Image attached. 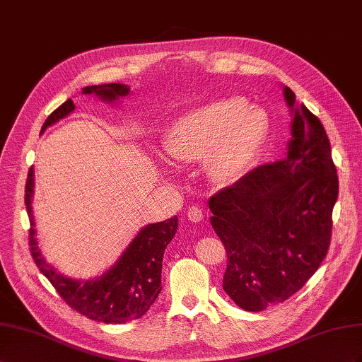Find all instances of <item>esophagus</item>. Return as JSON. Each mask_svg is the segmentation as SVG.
I'll use <instances>...</instances> for the list:
<instances>
[{
	"mask_svg": "<svg viewBox=\"0 0 362 362\" xmlns=\"http://www.w3.org/2000/svg\"><path fill=\"white\" fill-rule=\"evenodd\" d=\"M187 215L192 223H200L203 220V216H204L203 211L199 208V206H191V208L187 212Z\"/></svg>",
	"mask_w": 362,
	"mask_h": 362,
	"instance_id": "obj_1",
	"label": "esophagus"
}]
</instances>
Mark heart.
<instances>
[{
	"label": "heart",
	"instance_id": "obj_1",
	"mask_svg": "<svg viewBox=\"0 0 362 362\" xmlns=\"http://www.w3.org/2000/svg\"><path fill=\"white\" fill-rule=\"evenodd\" d=\"M265 135L262 112L230 98L183 113L170 126L163 146L182 162L204 159L206 173L215 183L230 185L252 167Z\"/></svg>",
	"mask_w": 362,
	"mask_h": 362
}]
</instances>
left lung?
<instances>
[{"instance_id": "obj_1", "label": "left lung", "mask_w": 362, "mask_h": 362, "mask_svg": "<svg viewBox=\"0 0 362 362\" xmlns=\"http://www.w3.org/2000/svg\"><path fill=\"white\" fill-rule=\"evenodd\" d=\"M284 98L291 115L285 159L261 165L209 200L227 253L223 290L250 313L285 302L318 270L338 197L323 124L288 86Z\"/></svg>"}]
</instances>
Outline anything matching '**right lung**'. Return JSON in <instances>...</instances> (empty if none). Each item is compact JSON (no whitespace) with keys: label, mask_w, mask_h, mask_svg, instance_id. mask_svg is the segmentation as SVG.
Returning <instances> with one entry per match:
<instances>
[{"label":"right lung","mask_w":362,"mask_h":362,"mask_svg":"<svg viewBox=\"0 0 362 362\" xmlns=\"http://www.w3.org/2000/svg\"><path fill=\"white\" fill-rule=\"evenodd\" d=\"M129 92L130 88L127 85L109 83L86 86L81 94L95 95L106 103H117L119 98L127 97ZM74 109V101L71 98L66 100L47 118L40 133L68 117ZM33 194L35 171L30 168L25 183V206L30 218V252L40 273L56 288L60 297L77 313L107 325L127 323L146 314L162 290V259L165 249L177 232V216L142 227L115 264L103 274L81 281L62 274L42 256L36 240L32 209Z\"/></svg>","instance_id":"1"}]
</instances>
